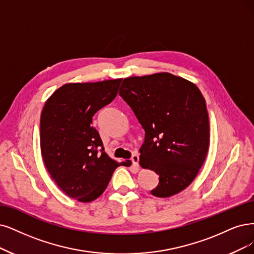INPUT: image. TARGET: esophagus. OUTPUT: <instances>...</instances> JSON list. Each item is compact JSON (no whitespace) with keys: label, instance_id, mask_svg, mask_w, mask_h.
Listing matches in <instances>:
<instances>
[{"label":"esophagus","instance_id":"34e87169","mask_svg":"<svg viewBox=\"0 0 254 254\" xmlns=\"http://www.w3.org/2000/svg\"><path fill=\"white\" fill-rule=\"evenodd\" d=\"M130 161H132L133 165H135V166H139V156H138L137 154L133 155V156H132V158H130Z\"/></svg>","mask_w":254,"mask_h":254}]
</instances>
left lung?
Returning a JSON list of instances; mask_svg holds the SVG:
<instances>
[{
    "label": "left lung",
    "instance_id": "left-lung-1",
    "mask_svg": "<svg viewBox=\"0 0 254 254\" xmlns=\"http://www.w3.org/2000/svg\"><path fill=\"white\" fill-rule=\"evenodd\" d=\"M119 95L133 110L145 137L139 163L155 171L159 198L179 193L198 175L209 146L206 102L194 83L162 72L125 78Z\"/></svg>",
    "mask_w": 254,
    "mask_h": 254
}]
</instances>
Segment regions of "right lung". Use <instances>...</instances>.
<instances>
[{
  "label": "right lung",
  "mask_w": 254,
  "mask_h": 254,
  "mask_svg": "<svg viewBox=\"0 0 254 254\" xmlns=\"http://www.w3.org/2000/svg\"><path fill=\"white\" fill-rule=\"evenodd\" d=\"M121 78L64 84L41 115V151L47 171L72 199L92 202L105 191L118 163L103 148L92 126L95 113L117 95Z\"/></svg>",
  "instance_id": "obj_1"
}]
</instances>
